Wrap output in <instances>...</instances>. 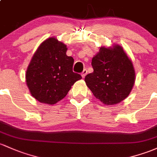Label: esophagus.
Returning <instances> with one entry per match:
<instances>
[{"label": "esophagus", "instance_id": "esophagus-1", "mask_svg": "<svg viewBox=\"0 0 157 157\" xmlns=\"http://www.w3.org/2000/svg\"><path fill=\"white\" fill-rule=\"evenodd\" d=\"M87 70H86V69H85V70H83V72H82V78H85V75H87Z\"/></svg>", "mask_w": 157, "mask_h": 157}]
</instances>
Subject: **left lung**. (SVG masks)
I'll return each mask as SVG.
<instances>
[{
    "instance_id": "obj_1",
    "label": "left lung",
    "mask_w": 157,
    "mask_h": 157,
    "mask_svg": "<svg viewBox=\"0 0 157 157\" xmlns=\"http://www.w3.org/2000/svg\"><path fill=\"white\" fill-rule=\"evenodd\" d=\"M91 64L94 72L87 74L85 81L96 98L105 105H114L129 96L136 74L122 47H101Z\"/></svg>"
}]
</instances>
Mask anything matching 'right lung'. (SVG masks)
<instances>
[{
    "mask_svg": "<svg viewBox=\"0 0 157 157\" xmlns=\"http://www.w3.org/2000/svg\"><path fill=\"white\" fill-rule=\"evenodd\" d=\"M66 45L51 37L33 55L26 72V83L31 95L43 103H57L67 96L72 85L82 78L72 71L74 59L66 55Z\"/></svg>",
    "mask_w": 157,
    "mask_h": 157,
    "instance_id": "obj_1",
    "label": "right lung"
}]
</instances>
